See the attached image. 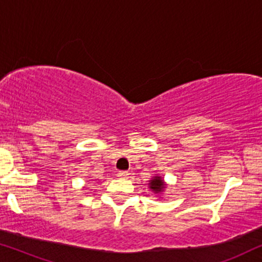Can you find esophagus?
<instances>
[{
    "mask_svg": "<svg viewBox=\"0 0 262 262\" xmlns=\"http://www.w3.org/2000/svg\"><path fill=\"white\" fill-rule=\"evenodd\" d=\"M118 177L120 179H126L128 178V173L127 171H119V173H118Z\"/></svg>",
    "mask_w": 262,
    "mask_h": 262,
    "instance_id": "1",
    "label": "esophagus"
}]
</instances>
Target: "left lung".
<instances>
[{
    "mask_svg": "<svg viewBox=\"0 0 262 262\" xmlns=\"http://www.w3.org/2000/svg\"><path fill=\"white\" fill-rule=\"evenodd\" d=\"M149 188L151 189V192L155 193V194L161 195L164 192V189L167 188V184L166 181L163 180V178L161 175H155L149 180ZM161 198V196H160Z\"/></svg>",
    "mask_w": 262,
    "mask_h": 262,
    "instance_id": "obj_1",
    "label": "left lung"
}]
</instances>
